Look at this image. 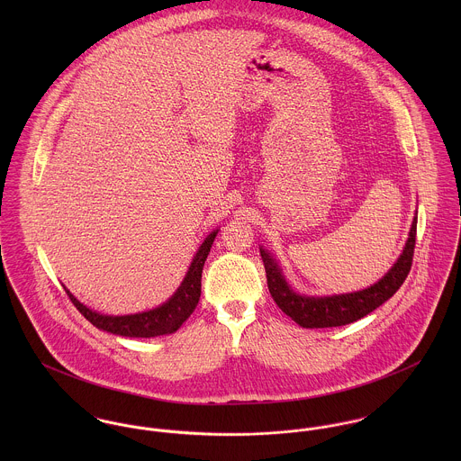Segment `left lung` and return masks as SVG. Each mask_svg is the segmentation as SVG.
<instances>
[{
  "mask_svg": "<svg viewBox=\"0 0 461 461\" xmlns=\"http://www.w3.org/2000/svg\"><path fill=\"white\" fill-rule=\"evenodd\" d=\"M415 234H417V212L413 216L408 240L404 243L401 256L397 258L394 266L376 284L362 291L331 294V296H307V294L296 293L285 280V275L282 273V267L278 266L276 259L261 247L267 289L275 303L282 309V312L287 314L294 323H298L303 329H330V327L349 325L371 314L375 309L385 303L391 296H394L395 291L401 287V284L404 282L411 267Z\"/></svg>",
  "mask_w": 461,
  "mask_h": 461,
  "instance_id": "1",
  "label": "left lung"
}]
</instances>
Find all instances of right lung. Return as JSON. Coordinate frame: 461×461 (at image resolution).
Here are the masks:
<instances>
[{"instance_id": "right-lung-1", "label": "right lung", "mask_w": 461, "mask_h": 461, "mask_svg": "<svg viewBox=\"0 0 461 461\" xmlns=\"http://www.w3.org/2000/svg\"><path fill=\"white\" fill-rule=\"evenodd\" d=\"M218 234V229L212 230L198 247L197 254L194 256V261L190 264L185 280L177 287V291L159 307L128 314V316H108L101 314L97 311L88 309L83 305L68 289H66L70 302L76 305V309L95 327L103 331H110L113 335L122 337H158V335H168L181 329V325L192 316V312L197 307L200 300V278H202V267L207 259V254L211 250V245Z\"/></svg>"}]
</instances>
